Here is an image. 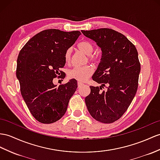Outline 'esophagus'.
<instances>
[{
	"label": "esophagus",
	"instance_id": "1",
	"mask_svg": "<svg viewBox=\"0 0 160 160\" xmlns=\"http://www.w3.org/2000/svg\"><path fill=\"white\" fill-rule=\"evenodd\" d=\"M83 85V83H81V82H78V83H77V86H78V88H81V86H82Z\"/></svg>",
	"mask_w": 160,
	"mask_h": 160
}]
</instances>
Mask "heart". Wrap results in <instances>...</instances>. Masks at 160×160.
Listing matches in <instances>:
<instances>
[{"mask_svg": "<svg viewBox=\"0 0 160 160\" xmlns=\"http://www.w3.org/2000/svg\"><path fill=\"white\" fill-rule=\"evenodd\" d=\"M77 48L81 52L85 53V55L89 56V60L96 62L98 60V56L96 54H91L93 52L94 47L92 42L88 41H83L79 42L77 45ZM71 58V49H68L66 51L64 54V60L67 63H69ZM93 73V68L90 66H85L82 67H74L70 70L68 73V76L71 79H75L79 82H85L88 78L90 77Z\"/></svg>", "mask_w": 160, "mask_h": 160, "instance_id": "heart-1", "label": "heart"}]
</instances>
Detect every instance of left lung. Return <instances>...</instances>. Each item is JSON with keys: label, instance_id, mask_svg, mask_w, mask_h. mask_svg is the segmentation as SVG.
<instances>
[{"label": "left lung", "instance_id": "obj_1", "mask_svg": "<svg viewBox=\"0 0 160 160\" xmlns=\"http://www.w3.org/2000/svg\"><path fill=\"white\" fill-rule=\"evenodd\" d=\"M81 32L95 41L102 51L100 62L92 76L101 86H90L85 104L93 119L112 123L126 111L137 91L141 71L138 52L123 34L114 30L100 28ZM105 84L108 89L101 92Z\"/></svg>", "mask_w": 160, "mask_h": 160}]
</instances>
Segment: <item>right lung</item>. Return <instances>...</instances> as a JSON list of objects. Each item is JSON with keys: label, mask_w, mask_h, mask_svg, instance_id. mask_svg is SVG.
Masks as SVG:
<instances>
[{"label": "right lung", "mask_w": 160, "mask_h": 160, "mask_svg": "<svg viewBox=\"0 0 160 160\" xmlns=\"http://www.w3.org/2000/svg\"><path fill=\"white\" fill-rule=\"evenodd\" d=\"M80 34L79 31L48 29L34 35L19 52L16 77L22 96L31 114L42 123H52L61 119L77 88L75 79L58 88L53 79L59 72L63 73L60 69L66 63V51Z\"/></svg>", "instance_id": "add662e5"}]
</instances>
